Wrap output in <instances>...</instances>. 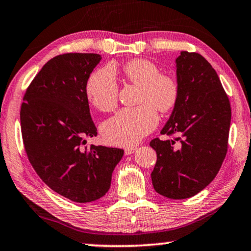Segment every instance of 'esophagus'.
Listing matches in <instances>:
<instances>
[{"instance_id": "obj_1", "label": "esophagus", "mask_w": 251, "mask_h": 251, "mask_svg": "<svg viewBox=\"0 0 251 251\" xmlns=\"http://www.w3.org/2000/svg\"><path fill=\"white\" fill-rule=\"evenodd\" d=\"M135 151H136L135 148H127V149H125V154H126V155L133 154V153L135 152Z\"/></svg>"}]
</instances>
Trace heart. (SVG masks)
<instances>
[{
    "label": "heart",
    "mask_w": 251,
    "mask_h": 251,
    "mask_svg": "<svg viewBox=\"0 0 251 251\" xmlns=\"http://www.w3.org/2000/svg\"><path fill=\"white\" fill-rule=\"evenodd\" d=\"M125 77L140 87L135 108H124L100 127L104 140L113 145H133L154 129L159 116L169 111L178 100V84L173 76L160 73L158 65L148 59H132L123 67ZM85 96L93 107L101 111L111 110L118 97V83L110 66L90 74L85 83Z\"/></svg>",
    "instance_id": "b5f03b06"
}]
</instances>
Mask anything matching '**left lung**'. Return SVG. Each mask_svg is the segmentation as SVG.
Segmentation results:
<instances>
[{
  "mask_svg": "<svg viewBox=\"0 0 251 251\" xmlns=\"http://www.w3.org/2000/svg\"><path fill=\"white\" fill-rule=\"evenodd\" d=\"M178 100L161 134L154 138L152 184L160 195L185 200L211 184L226 155L231 107L218 73L203 56L180 51L176 58Z\"/></svg>",
  "mask_w": 251,
  "mask_h": 251,
  "instance_id": "obj_1",
  "label": "left lung"
}]
</instances>
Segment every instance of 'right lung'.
Returning <instances> with one entry per match:
<instances>
[{
    "mask_svg": "<svg viewBox=\"0 0 251 251\" xmlns=\"http://www.w3.org/2000/svg\"><path fill=\"white\" fill-rule=\"evenodd\" d=\"M99 54L58 55L45 64L24 97L20 111L25 152L50 189L76 203L99 200L110 188L124 150L91 145L97 135L85 83Z\"/></svg>",
    "mask_w": 251,
    "mask_h": 251,
    "instance_id": "obj_1",
    "label": "right lung"
}]
</instances>
